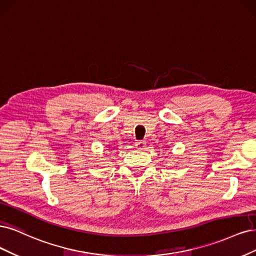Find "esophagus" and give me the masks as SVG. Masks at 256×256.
<instances>
[{
	"label": "esophagus",
	"instance_id": "esophagus-1",
	"mask_svg": "<svg viewBox=\"0 0 256 256\" xmlns=\"http://www.w3.org/2000/svg\"><path fill=\"white\" fill-rule=\"evenodd\" d=\"M146 142H144V140H139V142H136V149H138V150H144V148H146Z\"/></svg>",
	"mask_w": 256,
	"mask_h": 256
}]
</instances>
